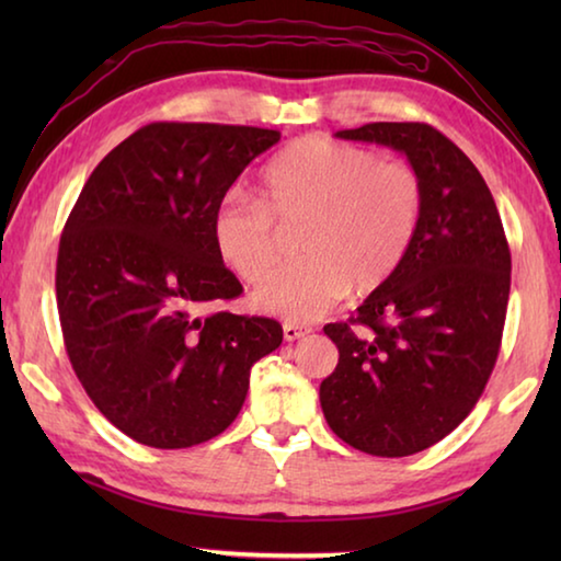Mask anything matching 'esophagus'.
Here are the masks:
<instances>
[{
    "mask_svg": "<svg viewBox=\"0 0 561 561\" xmlns=\"http://www.w3.org/2000/svg\"><path fill=\"white\" fill-rule=\"evenodd\" d=\"M282 331H284V341H297V339H301V336H307L309 334V327H299V324H291V321H284V327H282Z\"/></svg>",
    "mask_w": 561,
    "mask_h": 561,
    "instance_id": "34e87169",
    "label": "esophagus"
}]
</instances>
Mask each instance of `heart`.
Segmentation results:
<instances>
[{
	"mask_svg": "<svg viewBox=\"0 0 561 561\" xmlns=\"http://www.w3.org/2000/svg\"><path fill=\"white\" fill-rule=\"evenodd\" d=\"M423 217V183L401 160L329 138H301L262 173L260 201L225 197L213 213L220 260L244 282L279 257V227H297L304 257L274 270L254 307L307 324L344 299L371 294L401 270Z\"/></svg>",
	"mask_w": 561,
	"mask_h": 561,
	"instance_id": "b5f03b06",
	"label": "heart"
}]
</instances>
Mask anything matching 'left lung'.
<instances>
[{"mask_svg": "<svg viewBox=\"0 0 561 561\" xmlns=\"http://www.w3.org/2000/svg\"><path fill=\"white\" fill-rule=\"evenodd\" d=\"M336 138L393 148L423 183L415 242L346 324L321 381L341 440L378 458L431 448L468 417L495 368L510 299V247L480 170L428 123H366Z\"/></svg>", "mask_w": 561, "mask_h": 561, "instance_id": "1", "label": "left lung"}]
</instances>
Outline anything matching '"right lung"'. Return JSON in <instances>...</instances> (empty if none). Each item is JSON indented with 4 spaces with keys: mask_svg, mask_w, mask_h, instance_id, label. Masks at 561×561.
<instances>
[{
    "mask_svg": "<svg viewBox=\"0 0 561 561\" xmlns=\"http://www.w3.org/2000/svg\"><path fill=\"white\" fill-rule=\"evenodd\" d=\"M279 130L150 123L101 160L66 220L56 304L66 354L99 411L160 450L220 435L250 368L282 344L267 317L215 311L242 284L213 242V213Z\"/></svg>",
    "mask_w": 561,
    "mask_h": 561,
    "instance_id": "right-lung-1",
    "label": "right lung"
}]
</instances>
